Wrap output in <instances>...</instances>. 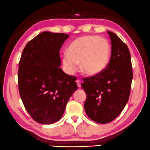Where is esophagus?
Instances as JSON below:
<instances>
[{
    "label": "esophagus",
    "instance_id": "34e87169",
    "mask_svg": "<svg viewBox=\"0 0 150 150\" xmlns=\"http://www.w3.org/2000/svg\"><path fill=\"white\" fill-rule=\"evenodd\" d=\"M76 83H77V86H78L79 88L81 87V81L79 80V79H78V80H76Z\"/></svg>",
    "mask_w": 150,
    "mask_h": 150
}]
</instances>
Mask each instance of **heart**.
Wrapping results in <instances>:
<instances>
[{
	"label": "heart",
	"mask_w": 150,
	"mask_h": 150,
	"mask_svg": "<svg viewBox=\"0 0 150 150\" xmlns=\"http://www.w3.org/2000/svg\"><path fill=\"white\" fill-rule=\"evenodd\" d=\"M112 47L107 39L99 36H85L72 41L69 45L67 53L62 56L64 70L72 74L78 69L85 74H99L110 62Z\"/></svg>",
	"instance_id": "heart-1"
}]
</instances>
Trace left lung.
Listing matches in <instances>:
<instances>
[{
  "label": "left lung",
  "mask_w": 150,
  "mask_h": 150,
  "mask_svg": "<svg viewBox=\"0 0 150 150\" xmlns=\"http://www.w3.org/2000/svg\"><path fill=\"white\" fill-rule=\"evenodd\" d=\"M112 52L108 65L99 74L83 79L86 93L84 110L90 119L107 124L121 113L131 93L133 71L129 49L115 33L107 31Z\"/></svg>",
  "instance_id": "obj_1"
}]
</instances>
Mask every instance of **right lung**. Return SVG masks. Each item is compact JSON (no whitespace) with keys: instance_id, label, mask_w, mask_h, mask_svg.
Returning <instances> with one entry per match:
<instances>
[{"instance_id":"right-lung-1","label":"right lung","mask_w":150,"mask_h":150,"mask_svg":"<svg viewBox=\"0 0 150 150\" xmlns=\"http://www.w3.org/2000/svg\"><path fill=\"white\" fill-rule=\"evenodd\" d=\"M68 37L63 33L44 31L28 42L19 60V95L28 113L40 124L59 121L78 88L76 77L59 67V50Z\"/></svg>"}]
</instances>
